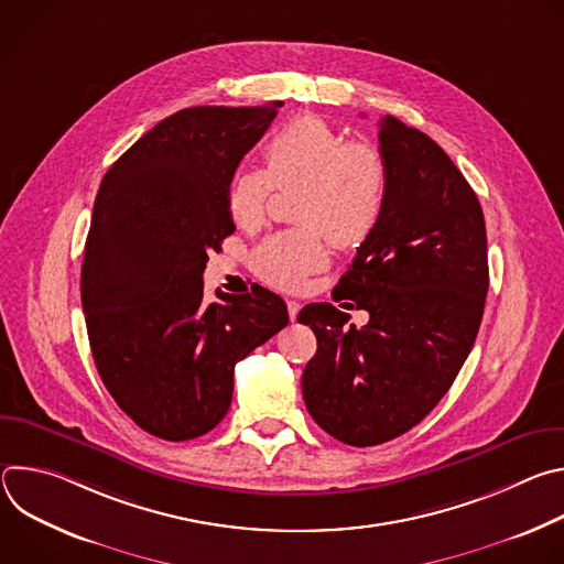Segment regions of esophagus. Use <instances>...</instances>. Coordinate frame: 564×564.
I'll use <instances>...</instances> for the list:
<instances>
[{
    "mask_svg": "<svg viewBox=\"0 0 564 564\" xmlns=\"http://www.w3.org/2000/svg\"><path fill=\"white\" fill-rule=\"evenodd\" d=\"M299 310H301V303H299V301H294V299H288V314H290V321H294V318H296Z\"/></svg>",
    "mask_w": 564,
    "mask_h": 564,
    "instance_id": "1",
    "label": "esophagus"
}]
</instances>
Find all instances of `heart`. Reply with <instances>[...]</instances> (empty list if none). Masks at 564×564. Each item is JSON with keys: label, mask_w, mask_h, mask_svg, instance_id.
<instances>
[{"label": "heart", "mask_w": 564, "mask_h": 564, "mask_svg": "<svg viewBox=\"0 0 564 564\" xmlns=\"http://www.w3.org/2000/svg\"><path fill=\"white\" fill-rule=\"evenodd\" d=\"M263 172H238L227 187V209L236 225L257 229L265 223L272 187L301 185L296 229L279 231L254 250L252 268L261 281L299 290L328 265L326 235L341 248H357L381 220L388 167L377 147L346 140L326 120L301 116L263 144Z\"/></svg>", "instance_id": "1"}]
</instances>
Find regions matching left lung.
I'll use <instances>...</instances> for the list:
<instances>
[{"label":"left lung","mask_w":564,"mask_h":564,"mask_svg":"<svg viewBox=\"0 0 564 564\" xmlns=\"http://www.w3.org/2000/svg\"><path fill=\"white\" fill-rule=\"evenodd\" d=\"M388 192L379 225L337 290L368 310L364 328L333 303L299 321L316 335L303 370L312 420L350 446H375L417 426L464 366L489 290L479 200L444 149L392 116L379 124Z\"/></svg>","instance_id":"1"}]
</instances>
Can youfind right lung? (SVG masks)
<instances>
[{
  "label": "right lung",
  "mask_w": 564,
  "mask_h": 564,
  "mask_svg": "<svg viewBox=\"0 0 564 564\" xmlns=\"http://www.w3.org/2000/svg\"><path fill=\"white\" fill-rule=\"evenodd\" d=\"M279 107L183 109L100 183L79 281L89 344L116 404L160 440L209 433L229 411L234 366L288 326L283 299L261 285L203 299L207 254L236 229L227 187Z\"/></svg>",
  "instance_id": "right-lung-1"
}]
</instances>
